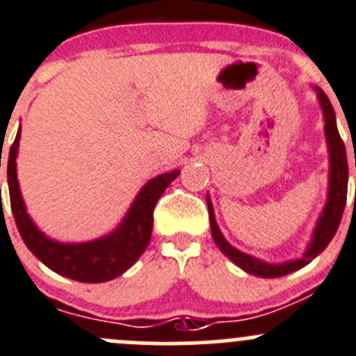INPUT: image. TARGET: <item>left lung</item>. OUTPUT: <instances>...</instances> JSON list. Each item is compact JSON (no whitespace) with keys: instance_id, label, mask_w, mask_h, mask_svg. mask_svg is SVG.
Returning a JSON list of instances; mask_svg holds the SVG:
<instances>
[{"instance_id":"obj_1","label":"left lung","mask_w":356,"mask_h":356,"mask_svg":"<svg viewBox=\"0 0 356 356\" xmlns=\"http://www.w3.org/2000/svg\"><path fill=\"white\" fill-rule=\"evenodd\" d=\"M316 95H318L320 107L323 112V121H325V140L329 145V157H330V171H329V195H327V204L323 207L322 214H320L318 221H316L315 232H313V238L309 242L308 249L305 254L299 259L286 263H266L261 259L249 256L245 252L238 251L234 245L227 242V238L221 235L220 228H218L216 220H214L213 204H211L209 197H207V209H209V223H211V234H213L214 242L220 248L227 258H230L238 268L244 272L251 273V275L263 277V279H277V277H284L287 273H293L296 270L302 268L308 265L312 259H315L323 249L329 245L332 237L336 235L337 227L343 218L344 206H346V192H348V161H346V149L341 140L339 131L336 126V114L330 100L327 95L323 93L320 88H315Z\"/></svg>"}]
</instances>
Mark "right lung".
Returning a JSON list of instances; mask_svg holds the SVG:
<instances>
[{
	"label": "right lung",
	"mask_w": 356,
	"mask_h": 356,
	"mask_svg": "<svg viewBox=\"0 0 356 356\" xmlns=\"http://www.w3.org/2000/svg\"><path fill=\"white\" fill-rule=\"evenodd\" d=\"M19 140L20 129L8 154V190L17 228L29 251L58 275L86 284L107 282L135 265L150 242L154 207L170 183L177 179L179 170L150 179L140 190L122 223L112 234L83 244H62L51 241L43 232L38 230L24 206L22 193L17 181L15 163Z\"/></svg>",
	"instance_id": "1"
}]
</instances>
